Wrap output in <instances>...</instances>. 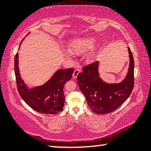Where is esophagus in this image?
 <instances>
[{"label": "esophagus", "instance_id": "34e87169", "mask_svg": "<svg viewBox=\"0 0 151 151\" xmlns=\"http://www.w3.org/2000/svg\"><path fill=\"white\" fill-rule=\"evenodd\" d=\"M80 72H81V70L80 69H75V71H74V73H73V77L75 78H76V77H77V76H78V75L79 73H80Z\"/></svg>", "mask_w": 151, "mask_h": 151}]
</instances>
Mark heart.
<instances>
[{
  "instance_id": "b5f03b06",
  "label": "heart",
  "mask_w": 151,
  "mask_h": 151,
  "mask_svg": "<svg viewBox=\"0 0 151 151\" xmlns=\"http://www.w3.org/2000/svg\"><path fill=\"white\" fill-rule=\"evenodd\" d=\"M97 41V38L93 36L78 38L71 42L69 45V49L73 54H84L93 48Z\"/></svg>"
}]
</instances>
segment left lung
Instances as JSON below:
<instances>
[{"label":"left lung","instance_id":"left-lung-1","mask_svg":"<svg viewBox=\"0 0 151 151\" xmlns=\"http://www.w3.org/2000/svg\"><path fill=\"white\" fill-rule=\"evenodd\" d=\"M130 64L124 80L119 84H107L99 76V62L95 61L83 67V72L77 76V83L85 95L88 105L96 114L109 113L119 108L129 98L134 87L133 56L130 48Z\"/></svg>","mask_w":151,"mask_h":151}]
</instances>
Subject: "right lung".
<instances>
[{
	"instance_id": "right-lung-1",
	"label": "right lung",
	"mask_w": 151,
	"mask_h": 151,
	"mask_svg": "<svg viewBox=\"0 0 151 151\" xmlns=\"http://www.w3.org/2000/svg\"><path fill=\"white\" fill-rule=\"evenodd\" d=\"M14 72L17 90L30 107L35 111L46 114H55L63 111L65 99L64 85L72 78L73 68L58 70L45 85L29 89L20 77L19 55L17 53L14 57Z\"/></svg>"
}]
</instances>
